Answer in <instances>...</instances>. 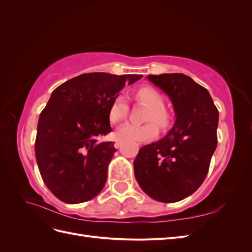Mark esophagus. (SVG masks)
<instances>
[{"instance_id": "esophagus-1", "label": "esophagus", "mask_w": 252, "mask_h": 252, "mask_svg": "<svg viewBox=\"0 0 252 252\" xmlns=\"http://www.w3.org/2000/svg\"><path fill=\"white\" fill-rule=\"evenodd\" d=\"M121 144H122V143H121V142H119V141H117V142H116V143H114V147H116V148H117V149H119V148H120V147H121Z\"/></svg>"}]
</instances>
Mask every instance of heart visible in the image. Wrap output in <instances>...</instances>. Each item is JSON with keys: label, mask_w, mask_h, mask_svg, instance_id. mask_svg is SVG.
<instances>
[{"label": "heart", "mask_w": 252, "mask_h": 252, "mask_svg": "<svg viewBox=\"0 0 252 252\" xmlns=\"http://www.w3.org/2000/svg\"><path fill=\"white\" fill-rule=\"evenodd\" d=\"M136 102L142 103L149 107L144 122H150L142 126L125 124L121 126L116 138L119 141H138L147 142L155 139L158 135V128H166L170 123L169 113L164 108V98L154 88L144 86L134 93ZM128 114V104L124 96L118 95L113 98L108 110V120L111 124H117L123 121Z\"/></svg>", "instance_id": "heart-1"}]
</instances>
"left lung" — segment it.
I'll return each instance as SVG.
<instances>
[{"mask_svg": "<svg viewBox=\"0 0 252 252\" xmlns=\"http://www.w3.org/2000/svg\"><path fill=\"white\" fill-rule=\"evenodd\" d=\"M147 78L170 97L177 120L162 140L140 149L134 175L152 199L174 203L192 194L208 173L218 145L219 111L208 90L185 74Z\"/></svg>", "mask_w": 252, "mask_h": 252, "instance_id": "obj_1", "label": "left lung"}]
</instances>
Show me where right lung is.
Returning a JSON list of instances; mask_svg holds the SVG:
<instances>
[{
  "instance_id": "right-lung-1",
  "label": "right lung",
  "mask_w": 252,
  "mask_h": 252,
  "mask_svg": "<svg viewBox=\"0 0 252 252\" xmlns=\"http://www.w3.org/2000/svg\"><path fill=\"white\" fill-rule=\"evenodd\" d=\"M142 77L84 73L52 91L37 122L34 150L45 185L59 200L79 204L101 192L117 150L114 143L98 141L111 132L110 104L125 84Z\"/></svg>"
}]
</instances>
